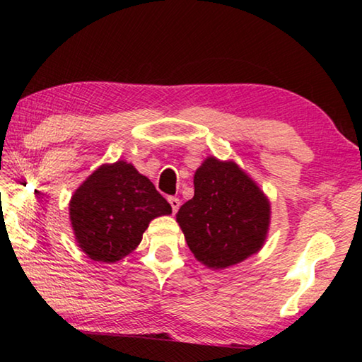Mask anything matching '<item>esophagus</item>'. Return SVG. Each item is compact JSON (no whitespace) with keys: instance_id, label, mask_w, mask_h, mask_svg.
<instances>
[{"instance_id":"esophagus-1","label":"esophagus","mask_w":362,"mask_h":362,"mask_svg":"<svg viewBox=\"0 0 362 362\" xmlns=\"http://www.w3.org/2000/svg\"><path fill=\"white\" fill-rule=\"evenodd\" d=\"M168 201H169L170 207H173V212H174V214H175L177 211H179V207H180V199H179V198H175V196H170V198H169Z\"/></svg>"}]
</instances>
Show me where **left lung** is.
Instances as JSON below:
<instances>
[{
  "label": "left lung",
  "mask_w": 362,
  "mask_h": 362,
  "mask_svg": "<svg viewBox=\"0 0 362 362\" xmlns=\"http://www.w3.org/2000/svg\"><path fill=\"white\" fill-rule=\"evenodd\" d=\"M194 196L177 212L188 247L206 267L223 269L262 249L269 201L233 161L209 156L194 173Z\"/></svg>",
  "instance_id": "8db88e82"
}]
</instances>
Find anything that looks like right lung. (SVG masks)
<instances>
[{
  "label": "right lung",
  "instance_id": "obj_1",
  "mask_svg": "<svg viewBox=\"0 0 362 362\" xmlns=\"http://www.w3.org/2000/svg\"><path fill=\"white\" fill-rule=\"evenodd\" d=\"M173 214L153 183L126 161L102 164L71 196L70 222L78 246L95 262L131 254L148 223Z\"/></svg>",
  "mask_w": 362,
  "mask_h": 362
}]
</instances>
